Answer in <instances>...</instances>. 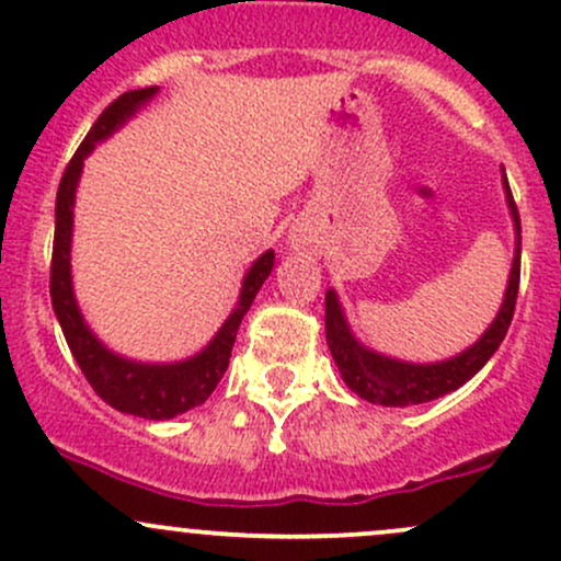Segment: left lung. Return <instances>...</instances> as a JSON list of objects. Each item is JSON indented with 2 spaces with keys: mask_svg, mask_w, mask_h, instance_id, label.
<instances>
[{
  "mask_svg": "<svg viewBox=\"0 0 561 561\" xmlns=\"http://www.w3.org/2000/svg\"><path fill=\"white\" fill-rule=\"evenodd\" d=\"M505 193H508L511 215H514L516 226V255L514 268H511L508 290H505V300L500 306L497 317L489 325L486 333L476 341L470 350L462 355L446 359V363L433 365H414V363H400V359H389L385 355L368 352L359 346L355 335L346 328L344 314H341L339 298L333 290L325 296V335L330 355H333L335 365H339L341 379L350 385L352 392L368 403L381 405H416L427 403V400L440 398V394L454 392L462 387L465 381L473 379L476 374L486 365V359L497 352L503 344L505 333H508L511 320L516 311V296H518V276H522V220H518V209L511 193L508 180H505Z\"/></svg>",
  "mask_w": 561,
  "mask_h": 561,
  "instance_id": "8db88e82",
  "label": "left lung"
}]
</instances>
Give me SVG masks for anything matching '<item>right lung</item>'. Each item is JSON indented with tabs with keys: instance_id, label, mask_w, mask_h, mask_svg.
<instances>
[{
	"instance_id": "1",
	"label": "right lung",
	"mask_w": 561,
	"mask_h": 561,
	"mask_svg": "<svg viewBox=\"0 0 561 561\" xmlns=\"http://www.w3.org/2000/svg\"><path fill=\"white\" fill-rule=\"evenodd\" d=\"M158 88H139V91H128L117 96L96 123L85 139L80 141L78 152L72 161L67 163L58 185L56 196V233H53V261H50V300L53 311L58 317V325L64 330L69 350L78 359L82 376L93 392L110 403L112 409L123 411V414L145 416V420H172L187 409L202 405L211 392H215L217 381L222 379L231 359V350L236 333H239L241 320H244L247 309L255 300L257 290L265 279H268L271 268H274V252H265L250 268L241 285V296L226 325L220 333L211 339L202 355L185 359V363L174 365H145L131 363L112 355L96 341V335L88 330L82 322L78 304L72 296V276H69V241H72V204H75V187H78L82 158L93 150V145L107 139L126 117H131L147 99L156 96Z\"/></svg>"
}]
</instances>
